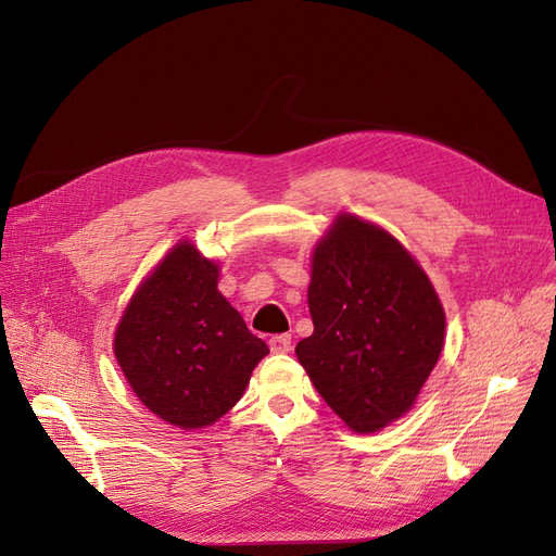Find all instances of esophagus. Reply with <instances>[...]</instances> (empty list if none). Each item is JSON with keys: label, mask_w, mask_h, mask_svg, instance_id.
I'll return each mask as SVG.
<instances>
[{"label": "esophagus", "mask_w": 556, "mask_h": 556, "mask_svg": "<svg viewBox=\"0 0 556 556\" xmlns=\"http://www.w3.org/2000/svg\"><path fill=\"white\" fill-rule=\"evenodd\" d=\"M290 346H293V338H290V333H279V336L270 338V352L273 354H288Z\"/></svg>", "instance_id": "esophagus-1"}]
</instances>
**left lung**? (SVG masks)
<instances>
[{
	"label": "left lung",
	"instance_id": "obj_1",
	"mask_svg": "<svg viewBox=\"0 0 556 556\" xmlns=\"http://www.w3.org/2000/svg\"><path fill=\"white\" fill-rule=\"evenodd\" d=\"M313 333L295 354L354 432L415 405L444 346L446 315L428 275L390 231L340 214L313 252Z\"/></svg>",
	"mask_w": 556,
	"mask_h": 556
}]
</instances>
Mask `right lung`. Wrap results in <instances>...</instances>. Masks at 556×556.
<instances>
[{"label": "right lung", "instance_id": "1", "mask_svg": "<svg viewBox=\"0 0 556 556\" xmlns=\"http://www.w3.org/2000/svg\"><path fill=\"white\" fill-rule=\"evenodd\" d=\"M268 354L218 293V266L180 241L141 281L114 333V356L137 399L185 428L218 421Z\"/></svg>", "mask_w": 556, "mask_h": 556}]
</instances>
